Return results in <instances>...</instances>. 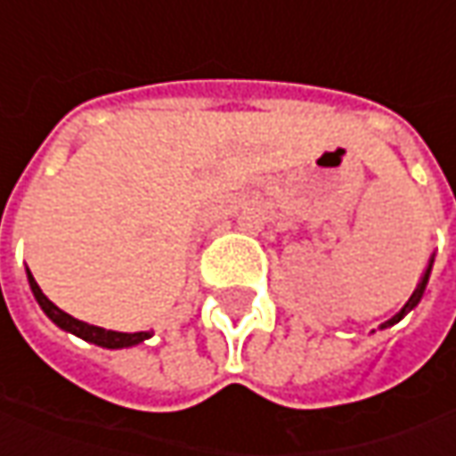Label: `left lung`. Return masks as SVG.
<instances>
[{"label":"left lung","instance_id":"left-lung-1","mask_svg":"<svg viewBox=\"0 0 456 456\" xmlns=\"http://www.w3.org/2000/svg\"><path fill=\"white\" fill-rule=\"evenodd\" d=\"M431 266H434V256H431V258H429V266H427V272H424V276H421V281L416 284V289H413V294H411V297H409V302L401 306V312H398V314H394V317H391L388 322H383V324H380V327H391V324L401 322V320H403V317H406V314L411 312L413 306L421 302V297H424V291H427V284H429Z\"/></svg>","mask_w":456,"mask_h":456}]
</instances>
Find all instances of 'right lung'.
Returning <instances> with one entry per match:
<instances>
[{
  "label": "right lung",
  "mask_w": 456,
  "mask_h": 456,
  "mask_svg": "<svg viewBox=\"0 0 456 456\" xmlns=\"http://www.w3.org/2000/svg\"><path fill=\"white\" fill-rule=\"evenodd\" d=\"M27 281H29V289H32V294H35V299H37V305H40L45 314L58 324L61 330L76 335L80 340L94 342L98 347H109V350H121V347H132V345H139V342L150 340L151 338V332H116V330H103V327H96V324L80 322V320L70 317L68 312H62L61 306H55L45 297L43 289L35 281V276L29 273V269H27Z\"/></svg>",
  "instance_id": "right-lung-1"
}]
</instances>
